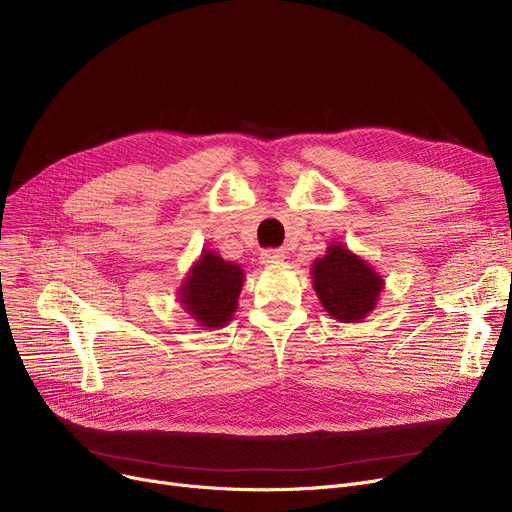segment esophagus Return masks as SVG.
Instances as JSON below:
<instances>
[{"label": "esophagus", "mask_w": 512, "mask_h": 512, "mask_svg": "<svg viewBox=\"0 0 512 512\" xmlns=\"http://www.w3.org/2000/svg\"><path fill=\"white\" fill-rule=\"evenodd\" d=\"M286 259V253L282 249H265L261 253V263H280Z\"/></svg>", "instance_id": "34e87169"}]
</instances>
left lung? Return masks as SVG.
Returning <instances> with one entry per match:
<instances>
[{
	"label": "left lung",
	"mask_w": 512,
	"mask_h": 512,
	"mask_svg": "<svg viewBox=\"0 0 512 512\" xmlns=\"http://www.w3.org/2000/svg\"><path fill=\"white\" fill-rule=\"evenodd\" d=\"M313 286L326 311L353 324L361 321L378 301L382 278L342 245H332L313 265Z\"/></svg>",
	"instance_id": "left-lung-1"
}]
</instances>
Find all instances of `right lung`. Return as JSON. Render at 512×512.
Segmentation results:
<instances>
[{"instance_id": "1", "label": "right lung", "mask_w": 512, "mask_h": 512, "mask_svg": "<svg viewBox=\"0 0 512 512\" xmlns=\"http://www.w3.org/2000/svg\"><path fill=\"white\" fill-rule=\"evenodd\" d=\"M242 286V270L224 261L213 251H205L182 286L184 307L207 328H222L236 311Z\"/></svg>"}]
</instances>
